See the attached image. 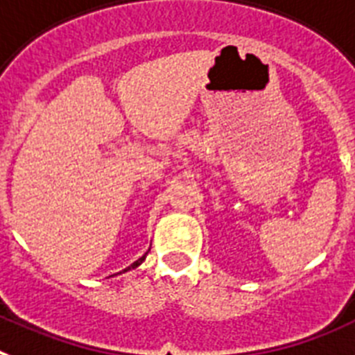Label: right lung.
<instances>
[{
  "instance_id": "add662e5",
  "label": "right lung",
  "mask_w": 355,
  "mask_h": 355,
  "mask_svg": "<svg viewBox=\"0 0 355 355\" xmlns=\"http://www.w3.org/2000/svg\"><path fill=\"white\" fill-rule=\"evenodd\" d=\"M144 257H146V255H143V257L137 259V261H135L134 264H130V266H128V268H125V270H123V273H125V271H128V270H132V268H137V266H139V264L144 261Z\"/></svg>"
}]
</instances>
